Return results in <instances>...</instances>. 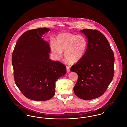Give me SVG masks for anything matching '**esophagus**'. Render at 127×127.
I'll return each mask as SVG.
<instances>
[{
  "label": "esophagus",
  "mask_w": 127,
  "mask_h": 127,
  "mask_svg": "<svg viewBox=\"0 0 127 127\" xmlns=\"http://www.w3.org/2000/svg\"><path fill=\"white\" fill-rule=\"evenodd\" d=\"M66 71L67 73L70 72V67H69V66H66Z\"/></svg>",
  "instance_id": "obj_1"
}]
</instances>
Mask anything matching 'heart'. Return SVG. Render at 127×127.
Masks as SVG:
<instances>
[{
  "mask_svg": "<svg viewBox=\"0 0 127 127\" xmlns=\"http://www.w3.org/2000/svg\"><path fill=\"white\" fill-rule=\"evenodd\" d=\"M88 47L84 36L69 33H62L56 37L54 43H51V52L56 59H61L62 51L67 62H77L84 56Z\"/></svg>",
  "mask_w": 127,
  "mask_h": 127,
  "instance_id": "b5f03b06",
  "label": "heart"
}]
</instances>
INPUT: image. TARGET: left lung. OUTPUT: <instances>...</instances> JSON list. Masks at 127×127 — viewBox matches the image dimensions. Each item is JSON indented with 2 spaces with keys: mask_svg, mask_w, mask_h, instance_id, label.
Instances as JSON below:
<instances>
[{
  "mask_svg": "<svg viewBox=\"0 0 127 127\" xmlns=\"http://www.w3.org/2000/svg\"><path fill=\"white\" fill-rule=\"evenodd\" d=\"M88 38V47L83 58L70 68L77 73V82L73 90L84 100L100 97L114 76V55L108 40L97 30L80 31Z\"/></svg>",
  "mask_w": 127,
  "mask_h": 127,
  "instance_id": "8db88e82",
  "label": "left lung"
}]
</instances>
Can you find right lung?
<instances>
[{
	"label": "right lung",
	"mask_w": 127,
	"mask_h": 127,
	"mask_svg": "<svg viewBox=\"0 0 127 127\" xmlns=\"http://www.w3.org/2000/svg\"><path fill=\"white\" fill-rule=\"evenodd\" d=\"M50 29L28 30L18 38L12 55L15 82L25 97L36 101L54 96L55 83L66 73V66L49 58L50 48L41 37Z\"/></svg>",
	"instance_id": "obj_1"
}]
</instances>
